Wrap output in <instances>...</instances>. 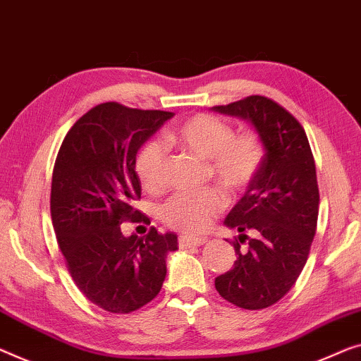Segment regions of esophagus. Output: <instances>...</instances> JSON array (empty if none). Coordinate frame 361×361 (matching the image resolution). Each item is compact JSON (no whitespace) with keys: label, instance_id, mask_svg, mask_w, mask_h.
<instances>
[{"label":"esophagus","instance_id":"esophagus-1","mask_svg":"<svg viewBox=\"0 0 361 361\" xmlns=\"http://www.w3.org/2000/svg\"><path fill=\"white\" fill-rule=\"evenodd\" d=\"M206 236H199V238H195V236H180L178 243L181 248H190V246H201L204 243H207Z\"/></svg>","mask_w":361,"mask_h":361}]
</instances>
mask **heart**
<instances>
[{
    "label": "heart",
    "mask_w": 361,
    "mask_h": 361,
    "mask_svg": "<svg viewBox=\"0 0 361 361\" xmlns=\"http://www.w3.org/2000/svg\"><path fill=\"white\" fill-rule=\"evenodd\" d=\"M166 141L207 160V170L225 190H245L261 169L264 144L252 131L235 134L227 121L212 115H195L170 131ZM166 147L160 141L144 142L136 155V173L147 191H159L165 185ZM227 204L217 188L183 191L171 196L162 206V220L169 227L185 235H197Z\"/></svg>",
    "instance_id": "heart-1"
}]
</instances>
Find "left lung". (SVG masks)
Masks as SVG:
<instances>
[{"mask_svg": "<svg viewBox=\"0 0 361 361\" xmlns=\"http://www.w3.org/2000/svg\"><path fill=\"white\" fill-rule=\"evenodd\" d=\"M214 111L246 120L264 144V160L225 219L240 232L236 261L215 279L220 297L245 310L267 308L288 293L308 259L316 233L319 190L305 129L276 102L251 95ZM252 229L249 250L240 243Z\"/></svg>", "mask_w": 361, "mask_h": 361, "instance_id": "obj_1", "label": "left lung"}]
</instances>
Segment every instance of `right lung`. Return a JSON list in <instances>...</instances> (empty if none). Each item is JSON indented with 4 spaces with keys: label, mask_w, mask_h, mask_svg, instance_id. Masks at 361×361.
Wrapping results in <instances>:
<instances>
[{
    "label": "right lung",
    "mask_w": 361,
    "mask_h": 361,
    "mask_svg": "<svg viewBox=\"0 0 361 361\" xmlns=\"http://www.w3.org/2000/svg\"><path fill=\"white\" fill-rule=\"evenodd\" d=\"M171 116L106 102L74 123L58 152L50 197L58 245L78 288L110 313H131L157 297L166 255L178 250L173 232L152 227L139 238L120 227L139 215L137 150Z\"/></svg>",
    "instance_id": "obj_1"
}]
</instances>
